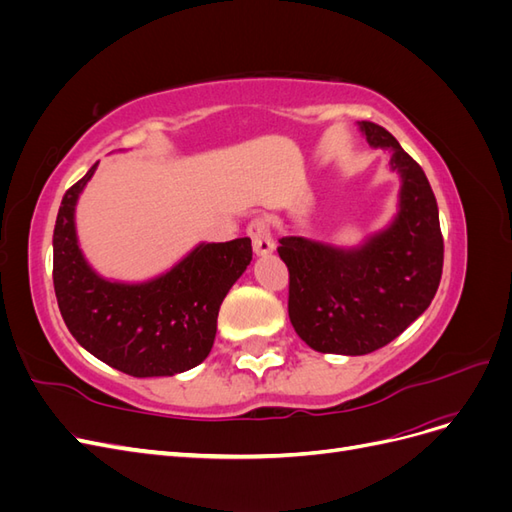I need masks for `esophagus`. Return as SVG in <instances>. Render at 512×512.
Instances as JSON below:
<instances>
[{"mask_svg":"<svg viewBox=\"0 0 512 512\" xmlns=\"http://www.w3.org/2000/svg\"><path fill=\"white\" fill-rule=\"evenodd\" d=\"M247 235L252 237V247H254V254L256 256H267L273 252V239H271V232H269V224L265 218H254L247 226Z\"/></svg>","mask_w":512,"mask_h":512,"instance_id":"1","label":"esophagus"}]
</instances>
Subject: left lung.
<instances>
[{"instance_id":"8db88e82","label":"left lung","mask_w":512,"mask_h":512,"mask_svg":"<svg viewBox=\"0 0 512 512\" xmlns=\"http://www.w3.org/2000/svg\"><path fill=\"white\" fill-rule=\"evenodd\" d=\"M371 147L391 151L401 177L399 211L389 228L342 250L303 237H282L288 267V316L303 342L324 354H369L404 333L436 297L444 239L431 185L395 136L361 121Z\"/></svg>"}]
</instances>
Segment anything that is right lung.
<instances>
[{
  "instance_id": "add662e5",
  "label": "right lung",
  "mask_w": 512,
  "mask_h": 512,
  "mask_svg": "<svg viewBox=\"0 0 512 512\" xmlns=\"http://www.w3.org/2000/svg\"><path fill=\"white\" fill-rule=\"evenodd\" d=\"M98 162L61 198L53 230V284L61 318L87 352L134 378L175 376L207 359L218 312L252 260V241L200 243L143 284L108 282L76 241L74 207Z\"/></svg>"
}]
</instances>
